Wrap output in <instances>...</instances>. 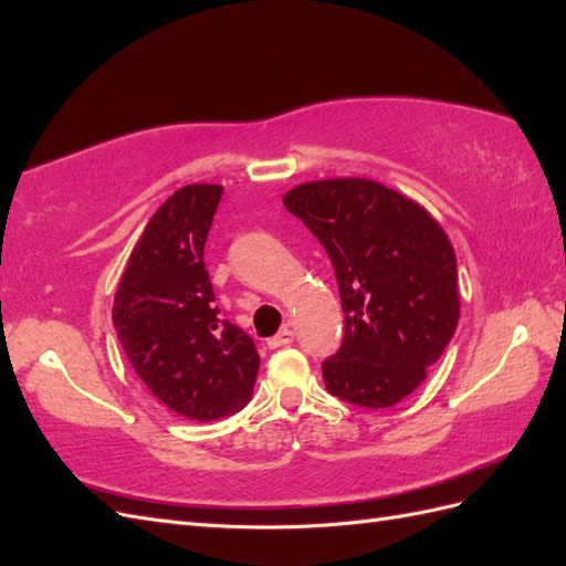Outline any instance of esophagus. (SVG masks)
Here are the masks:
<instances>
[{
	"instance_id": "34e87169",
	"label": "esophagus",
	"mask_w": 566,
	"mask_h": 566,
	"mask_svg": "<svg viewBox=\"0 0 566 566\" xmlns=\"http://www.w3.org/2000/svg\"><path fill=\"white\" fill-rule=\"evenodd\" d=\"M293 331H287V328H283L281 333H276V335H273V337H269V342H266V345H269V349H279V347H287L290 345V342H293Z\"/></svg>"
}]
</instances>
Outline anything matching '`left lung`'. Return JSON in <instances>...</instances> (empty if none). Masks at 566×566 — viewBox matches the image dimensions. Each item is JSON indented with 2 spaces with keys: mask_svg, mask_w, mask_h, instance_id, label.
<instances>
[{
  "mask_svg": "<svg viewBox=\"0 0 566 566\" xmlns=\"http://www.w3.org/2000/svg\"><path fill=\"white\" fill-rule=\"evenodd\" d=\"M328 252L345 339L323 361L325 389L364 408L416 391L451 342L458 266L447 231L422 205L378 181L339 177L283 196Z\"/></svg>",
  "mask_w": 566,
  "mask_h": 566,
  "instance_id": "left-lung-1",
  "label": "left lung"
}]
</instances>
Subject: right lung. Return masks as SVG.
<instances>
[{
  "label": "right lung",
  "instance_id": "obj_1",
  "mask_svg": "<svg viewBox=\"0 0 566 566\" xmlns=\"http://www.w3.org/2000/svg\"><path fill=\"white\" fill-rule=\"evenodd\" d=\"M219 184H188L150 217L113 302L119 345L144 385L175 413L210 422L241 410L260 368L254 342L219 316L202 250Z\"/></svg>",
  "mask_w": 566,
  "mask_h": 566
}]
</instances>
